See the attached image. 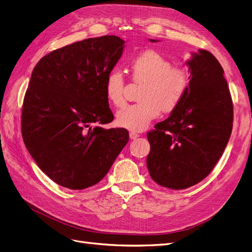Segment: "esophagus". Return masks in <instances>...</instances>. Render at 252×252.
Returning a JSON list of instances; mask_svg holds the SVG:
<instances>
[{"mask_svg":"<svg viewBox=\"0 0 252 252\" xmlns=\"http://www.w3.org/2000/svg\"><path fill=\"white\" fill-rule=\"evenodd\" d=\"M129 136H130L131 140H135L139 136V134L136 133V132H134V131H130V132H129Z\"/></svg>","mask_w":252,"mask_h":252,"instance_id":"obj_1","label":"esophagus"}]
</instances>
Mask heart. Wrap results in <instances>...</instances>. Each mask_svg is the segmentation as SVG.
I'll return each mask as SVG.
<instances>
[{
    "label": "heart",
    "instance_id": "1",
    "mask_svg": "<svg viewBox=\"0 0 252 252\" xmlns=\"http://www.w3.org/2000/svg\"><path fill=\"white\" fill-rule=\"evenodd\" d=\"M134 82L143 83L139 103L128 105L117 114V123L133 131H141L161 110L170 112L184 98L189 81L186 71L170 62L155 50H146L130 63ZM107 100L116 107L125 104V81L120 71L108 73L104 85Z\"/></svg>",
    "mask_w": 252,
    "mask_h": 252
}]
</instances>
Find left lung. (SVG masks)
Wrapping results in <instances>:
<instances>
[{"mask_svg":"<svg viewBox=\"0 0 252 252\" xmlns=\"http://www.w3.org/2000/svg\"><path fill=\"white\" fill-rule=\"evenodd\" d=\"M186 64L190 81L184 98L147 133L150 177L174 190L191 187L211 172L229 141L233 122L229 87L216 57L200 49Z\"/></svg>","mask_w":252,"mask_h":252,"instance_id":"8db88e82","label":"left lung"}]
</instances>
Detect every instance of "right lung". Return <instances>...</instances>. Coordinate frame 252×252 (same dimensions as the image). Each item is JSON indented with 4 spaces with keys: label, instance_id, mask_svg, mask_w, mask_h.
I'll list each match as a JSON object with an SVG mask.
<instances>
[{
    "label": "right lung",
    "instance_id": "add662e5",
    "mask_svg": "<svg viewBox=\"0 0 252 252\" xmlns=\"http://www.w3.org/2000/svg\"><path fill=\"white\" fill-rule=\"evenodd\" d=\"M116 35L91 37L43 57L30 78L22 135L40 169L57 184L81 190L109 171L129 140L112 122L104 85L123 53Z\"/></svg>",
    "mask_w": 252,
    "mask_h": 252
}]
</instances>
